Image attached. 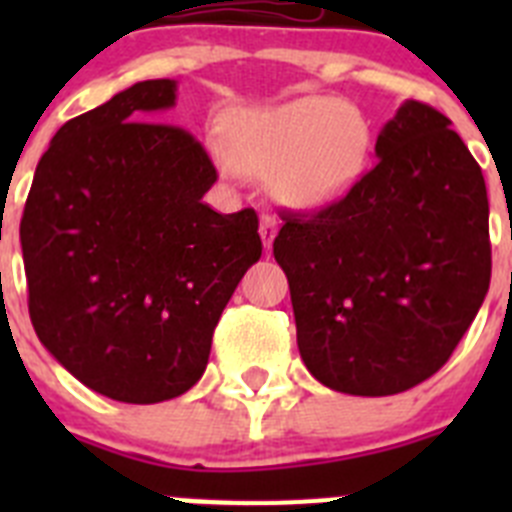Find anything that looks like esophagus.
Masks as SVG:
<instances>
[{
	"label": "esophagus",
	"mask_w": 512,
	"mask_h": 512,
	"mask_svg": "<svg viewBox=\"0 0 512 512\" xmlns=\"http://www.w3.org/2000/svg\"><path fill=\"white\" fill-rule=\"evenodd\" d=\"M277 220H274V217H261V228H259V233H261V241H264V248L266 251H269L271 248V243H274V238H277Z\"/></svg>",
	"instance_id": "esophagus-1"
}]
</instances>
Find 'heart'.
Instances as JSON below:
<instances>
[{"label":"heart","mask_w":512,"mask_h":512,"mask_svg":"<svg viewBox=\"0 0 512 512\" xmlns=\"http://www.w3.org/2000/svg\"><path fill=\"white\" fill-rule=\"evenodd\" d=\"M228 174L274 171V189L292 207H325L361 179L372 153V128L356 107L325 94L243 110L225 128Z\"/></svg>","instance_id":"b5f03b06"}]
</instances>
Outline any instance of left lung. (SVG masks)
I'll return each instance as SVG.
<instances>
[{
    "mask_svg": "<svg viewBox=\"0 0 512 512\" xmlns=\"http://www.w3.org/2000/svg\"><path fill=\"white\" fill-rule=\"evenodd\" d=\"M374 151L377 166L343 200L284 215L274 238L307 372L359 397L436 374L492 271L485 176L449 117L408 99Z\"/></svg>",
    "mask_w": 512,
    "mask_h": 512,
    "instance_id": "left-lung-1",
    "label": "left lung"
}]
</instances>
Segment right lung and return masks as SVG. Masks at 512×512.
I'll return each mask as SVG.
<instances>
[{
	"label": "right lung",
	"instance_id": "add662e5",
	"mask_svg": "<svg viewBox=\"0 0 512 512\" xmlns=\"http://www.w3.org/2000/svg\"><path fill=\"white\" fill-rule=\"evenodd\" d=\"M174 79H148L74 117L35 169L20 223L40 343L89 390L151 405L200 382L212 333L261 259L253 210L202 202L205 148L161 112Z\"/></svg>",
	"mask_w": 512,
	"mask_h": 512
}]
</instances>
